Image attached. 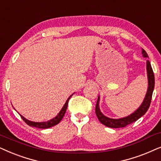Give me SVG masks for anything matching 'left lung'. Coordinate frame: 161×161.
<instances>
[{"label":"left lung","instance_id":"1","mask_svg":"<svg viewBox=\"0 0 161 161\" xmlns=\"http://www.w3.org/2000/svg\"><path fill=\"white\" fill-rule=\"evenodd\" d=\"M142 53L143 57H149L147 52L142 49ZM147 76H148V90L147 93L146 94L145 98L141 105L140 106L138 110L131 114L129 116L125 118H122L119 119H113L104 116V115L101 113L99 107H98V102H99V97L98 98L97 102L96 104V114L99 121L104 125L107 126L108 127L111 128H120L124 127L129 124L133 123L136 121L138 119H140L141 116L147 113V111L150 106V103L152 100V96L154 91V87H155V76L152 68L151 64L149 60L147 62Z\"/></svg>","mask_w":161,"mask_h":161}]
</instances>
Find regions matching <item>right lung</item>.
I'll return each mask as SVG.
<instances>
[{
  "mask_svg": "<svg viewBox=\"0 0 161 161\" xmlns=\"http://www.w3.org/2000/svg\"><path fill=\"white\" fill-rule=\"evenodd\" d=\"M71 96H70V97L68 98L67 101H66L65 105L63 106V108H62V110H60V112L59 113V114L57 115L55 118H53V119L50 120V121H48L46 122H34V121H29V120L25 119V118L22 116L21 115H20V117L22 118V119L23 120V121H24L25 123L28 124V125L30 126V127H37V128H40V129H47V128L51 127H53V126L57 125V124L59 123V121L63 119V116L65 115V113L66 110H67V108H68V101H69L70 98L71 97Z\"/></svg>",
  "mask_w": 161,
  "mask_h": 161,
  "instance_id": "add662e5",
  "label": "right lung"
}]
</instances>
